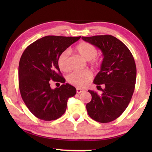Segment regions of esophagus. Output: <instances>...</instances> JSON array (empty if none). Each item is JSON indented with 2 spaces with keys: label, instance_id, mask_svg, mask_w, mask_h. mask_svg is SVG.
<instances>
[{
  "label": "esophagus",
  "instance_id": "34e87169",
  "mask_svg": "<svg viewBox=\"0 0 152 152\" xmlns=\"http://www.w3.org/2000/svg\"><path fill=\"white\" fill-rule=\"evenodd\" d=\"M83 91H84V89H81V88H76V92H77V93H78V94L81 93V92H82Z\"/></svg>",
  "mask_w": 152,
  "mask_h": 152
}]
</instances>
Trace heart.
<instances>
[{
	"instance_id": "obj_1",
	"label": "heart",
	"mask_w": 152,
	"mask_h": 152,
	"mask_svg": "<svg viewBox=\"0 0 152 152\" xmlns=\"http://www.w3.org/2000/svg\"><path fill=\"white\" fill-rule=\"evenodd\" d=\"M76 50L84 60L91 61L92 65L99 66L101 61L95 60L98 53L97 49L94 45L87 42H81L77 45ZM58 65L60 70L67 72L70 70V65L68 61V52L63 51L58 58ZM92 74L88 70L74 71L68 77V81L72 85L79 88L85 87L92 79Z\"/></svg>"
}]
</instances>
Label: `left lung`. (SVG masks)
<instances>
[{"mask_svg":"<svg viewBox=\"0 0 152 152\" xmlns=\"http://www.w3.org/2000/svg\"><path fill=\"white\" fill-rule=\"evenodd\" d=\"M82 39L101 50L104 56L101 70L94 84L101 89L102 94L88 90L91 101L86 104L88 114L100 123L117 119L125 111L135 89L137 70L134 58L122 42L110 35L82 37ZM103 84L105 88H100Z\"/></svg>","mask_w":152,"mask_h":152,"instance_id":"obj_1","label":"left lung"}]
</instances>
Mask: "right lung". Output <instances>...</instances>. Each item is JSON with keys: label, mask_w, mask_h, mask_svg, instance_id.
I'll return each mask as SVG.
<instances>
[{"label": "right lung", "mask_w": 152, "mask_h": 152, "mask_svg": "<svg viewBox=\"0 0 152 152\" xmlns=\"http://www.w3.org/2000/svg\"><path fill=\"white\" fill-rule=\"evenodd\" d=\"M80 37L48 35L37 39L25 49L19 65V86L27 107L38 119L56 120L62 116L70 97L76 93L75 87L64 79L58 65V58ZM63 83L52 89L49 80Z\"/></svg>", "instance_id": "1"}]
</instances>
